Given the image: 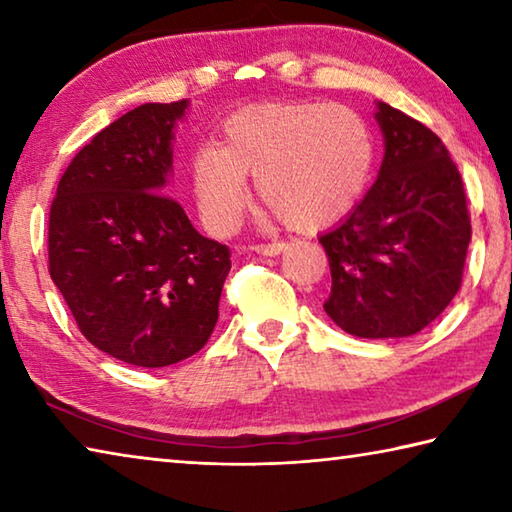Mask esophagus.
<instances>
[{
    "instance_id": "1",
    "label": "esophagus",
    "mask_w": 512,
    "mask_h": 512,
    "mask_svg": "<svg viewBox=\"0 0 512 512\" xmlns=\"http://www.w3.org/2000/svg\"><path fill=\"white\" fill-rule=\"evenodd\" d=\"M255 250V253H259V255H271V257H275V255H280L284 248H287V244H284V241H271V244H255V246H250Z\"/></svg>"
}]
</instances>
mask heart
Listing matches in <instances>:
<instances>
[{"instance_id":"b5f03b06","label":"heart","mask_w":512,"mask_h":512,"mask_svg":"<svg viewBox=\"0 0 512 512\" xmlns=\"http://www.w3.org/2000/svg\"><path fill=\"white\" fill-rule=\"evenodd\" d=\"M375 142L368 121L345 103H266L225 121L219 146L192 155L203 221L230 235L250 201L246 176L280 219L316 230L341 219L368 185Z\"/></svg>"}]
</instances>
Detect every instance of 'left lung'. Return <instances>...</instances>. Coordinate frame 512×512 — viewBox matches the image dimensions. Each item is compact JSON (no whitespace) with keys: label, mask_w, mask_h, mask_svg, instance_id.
<instances>
[{"label":"left lung","mask_w":512,"mask_h":512,"mask_svg":"<svg viewBox=\"0 0 512 512\" xmlns=\"http://www.w3.org/2000/svg\"><path fill=\"white\" fill-rule=\"evenodd\" d=\"M375 117L386 146L379 176L318 239L332 271L323 307L359 339H400L431 325L461 289L472 225L443 140L388 103Z\"/></svg>","instance_id":"8db88e82"}]
</instances>
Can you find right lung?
<instances>
[{
  "mask_svg": "<svg viewBox=\"0 0 512 512\" xmlns=\"http://www.w3.org/2000/svg\"><path fill=\"white\" fill-rule=\"evenodd\" d=\"M187 101L144 103L69 162L49 210V275L94 348L162 368L203 348L219 320L230 248L164 194Z\"/></svg>",
  "mask_w": 512,
  "mask_h": 512,
  "instance_id": "add662e5",
  "label": "right lung"
}]
</instances>
